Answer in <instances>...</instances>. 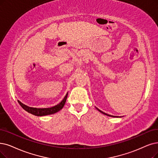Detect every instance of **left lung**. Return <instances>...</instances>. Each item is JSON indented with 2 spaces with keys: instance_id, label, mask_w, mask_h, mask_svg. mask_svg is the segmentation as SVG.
<instances>
[{
  "instance_id": "left-lung-1",
  "label": "left lung",
  "mask_w": 158,
  "mask_h": 158,
  "mask_svg": "<svg viewBox=\"0 0 158 158\" xmlns=\"http://www.w3.org/2000/svg\"><path fill=\"white\" fill-rule=\"evenodd\" d=\"M100 113H103V114H104V115H108V116H110V117H117V116H113V115H108V114H107V113H104V112H103V111H102L101 110H100L99 109H98V108H97Z\"/></svg>"
}]
</instances>
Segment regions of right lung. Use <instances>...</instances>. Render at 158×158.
<instances>
[{"instance_id":"right-lung-1","label":"right lung","mask_w":158,"mask_h":158,"mask_svg":"<svg viewBox=\"0 0 158 158\" xmlns=\"http://www.w3.org/2000/svg\"><path fill=\"white\" fill-rule=\"evenodd\" d=\"M67 95H68V93L66 94V95L65 96V97L62 100V101L60 103L53 107H51V108H32V107H29V106H27V105L23 104L22 102H20L19 100H17V101L19 104H20V106L25 111H28V113H31V114L36 115V116H45V115L54 114V113L61 110L65 104Z\"/></svg>"}]
</instances>
